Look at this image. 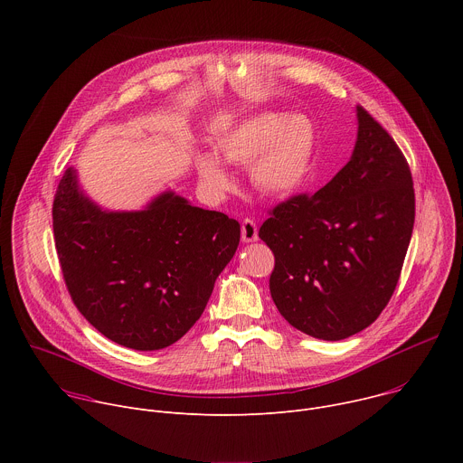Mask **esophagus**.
<instances>
[{
  "label": "esophagus",
  "instance_id": "esophagus-1",
  "mask_svg": "<svg viewBox=\"0 0 463 463\" xmlns=\"http://www.w3.org/2000/svg\"><path fill=\"white\" fill-rule=\"evenodd\" d=\"M256 240H258L256 222L250 220V218H245L241 222V241L243 243H250V241H256Z\"/></svg>",
  "mask_w": 463,
  "mask_h": 463
}]
</instances>
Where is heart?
I'll use <instances>...</instances> for the list:
<instances>
[{
    "mask_svg": "<svg viewBox=\"0 0 463 463\" xmlns=\"http://www.w3.org/2000/svg\"><path fill=\"white\" fill-rule=\"evenodd\" d=\"M317 134L313 122L300 113H258L218 139V156L236 166H250L258 190L282 197L297 192L311 175ZM195 170L202 184L214 195L232 188V177L213 154H197Z\"/></svg>",
    "mask_w": 463,
    "mask_h": 463,
    "instance_id": "1",
    "label": "heart"
}]
</instances>
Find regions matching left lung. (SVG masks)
Here are the masks:
<instances>
[{
    "instance_id": "1",
    "label": "left lung",
    "mask_w": 463,
    "mask_h": 463,
    "mask_svg": "<svg viewBox=\"0 0 463 463\" xmlns=\"http://www.w3.org/2000/svg\"><path fill=\"white\" fill-rule=\"evenodd\" d=\"M357 120L345 168L315 194L273 207L258 231L275 254L269 289L280 315L322 341L355 335L381 315L414 229V183L403 152L363 106Z\"/></svg>"
}]
</instances>
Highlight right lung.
Wrapping results in <instances>:
<instances>
[{
	"label": "right lung",
	"instance_id": "obj_1",
	"mask_svg": "<svg viewBox=\"0 0 463 463\" xmlns=\"http://www.w3.org/2000/svg\"><path fill=\"white\" fill-rule=\"evenodd\" d=\"M52 232L73 304L109 341L141 352L179 341L202 317L240 243V223L174 192L139 213H104L61 175Z\"/></svg>",
	"mask_w": 463,
	"mask_h": 463
}]
</instances>
